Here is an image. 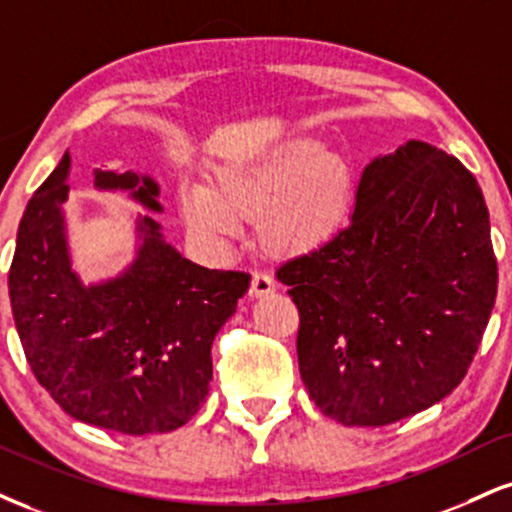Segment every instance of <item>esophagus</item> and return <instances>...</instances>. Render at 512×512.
<instances>
[{
	"label": "esophagus",
	"instance_id": "esophagus-1",
	"mask_svg": "<svg viewBox=\"0 0 512 512\" xmlns=\"http://www.w3.org/2000/svg\"><path fill=\"white\" fill-rule=\"evenodd\" d=\"M276 291V283L269 274L264 272H255L252 274V283H250V295L252 298H262V295H269Z\"/></svg>",
	"mask_w": 512,
	"mask_h": 512
}]
</instances>
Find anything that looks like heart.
<instances>
[{
    "instance_id": "b5f03b06",
    "label": "heart",
    "mask_w": 512,
    "mask_h": 512,
    "mask_svg": "<svg viewBox=\"0 0 512 512\" xmlns=\"http://www.w3.org/2000/svg\"><path fill=\"white\" fill-rule=\"evenodd\" d=\"M350 174L312 138L269 145L250 157L226 159L207 183L183 181L178 209L197 240L224 248L240 219H257V236L274 252L312 248L341 224Z\"/></svg>"
}]
</instances>
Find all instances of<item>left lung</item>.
Here are the masks:
<instances>
[{
	"label": "left lung",
	"instance_id": "1",
	"mask_svg": "<svg viewBox=\"0 0 512 512\" xmlns=\"http://www.w3.org/2000/svg\"><path fill=\"white\" fill-rule=\"evenodd\" d=\"M298 305L310 398L346 427H384L458 389L496 303L477 178L408 140L365 166L350 221L276 269Z\"/></svg>",
	"mask_w": 512,
	"mask_h": 512
}]
</instances>
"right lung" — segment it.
<instances>
[{"instance_id": "obj_1", "label": "right lung", "mask_w": 512, "mask_h": 512, "mask_svg": "<svg viewBox=\"0 0 512 512\" xmlns=\"http://www.w3.org/2000/svg\"><path fill=\"white\" fill-rule=\"evenodd\" d=\"M71 155L30 197L18 224L9 298L35 379L73 420L143 436L183 427L205 403L212 343L248 293L250 276L186 260L162 224L135 217L133 260L83 283L73 269L64 202ZM95 188L162 212L159 183L95 169Z\"/></svg>"}]
</instances>
